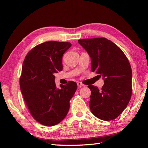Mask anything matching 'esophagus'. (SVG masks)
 I'll return each mask as SVG.
<instances>
[{
  "mask_svg": "<svg viewBox=\"0 0 148 148\" xmlns=\"http://www.w3.org/2000/svg\"><path fill=\"white\" fill-rule=\"evenodd\" d=\"M77 85H78V86H85V85L84 84H83V83H82L81 82H77Z\"/></svg>",
  "mask_w": 148,
  "mask_h": 148,
  "instance_id": "obj_1",
  "label": "esophagus"
}]
</instances>
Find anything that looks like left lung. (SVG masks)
I'll use <instances>...</instances> for the list:
<instances>
[{
    "label": "left lung",
    "mask_w": 148,
    "mask_h": 148,
    "mask_svg": "<svg viewBox=\"0 0 148 148\" xmlns=\"http://www.w3.org/2000/svg\"><path fill=\"white\" fill-rule=\"evenodd\" d=\"M78 43L91 57L92 71L104 82L101 89L88 86L91 91L89 102L91 112L102 120H114L131 99L132 71L129 61L123 51L106 38L83 39Z\"/></svg>",
    "instance_id": "1"
}]
</instances>
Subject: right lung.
I'll return each instance as SVG.
<instances>
[{
  "label": "right lung",
  "instance_id": "add662e5",
  "mask_svg": "<svg viewBox=\"0 0 148 148\" xmlns=\"http://www.w3.org/2000/svg\"><path fill=\"white\" fill-rule=\"evenodd\" d=\"M70 42L48 41L34 47L26 55L22 66L20 89L33 117L52 127L64 119L77 84L69 82L57 88L55 73L63 69L62 56Z\"/></svg>",
  "mask_w": 148,
  "mask_h": 148
}]
</instances>
